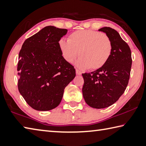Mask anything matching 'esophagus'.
<instances>
[{"mask_svg":"<svg viewBox=\"0 0 146 146\" xmlns=\"http://www.w3.org/2000/svg\"><path fill=\"white\" fill-rule=\"evenodd\" d=\"M76 72L77 75H81V72L78 69H77V68L76 69Z\"/></svg>","mask_w":146,"mask_h":146,"instance_id":"esophagus-1","label":"esophagus"}]
</instances>
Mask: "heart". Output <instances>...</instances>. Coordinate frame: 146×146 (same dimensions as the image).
<instances>
[{
  "instance_id": "heart-1",
  "label": "heart",
  "mask_w": 146,
  "mask_h": 146,
  "mask_svg": "<svg viewBox=\"0 0 146 146\" xmlns=\"http://www.w3.org/2000/svg\"><path fill=\"white\" fill-rule=\"evenodd\" d=\"M60 50L63 58L72 63L81 56L76 64L81 69L97 70L108 62L112 52V42L106 34L91 30H78L72 33L68 40L60 39Z\"/></svg>"
}]
</instances>
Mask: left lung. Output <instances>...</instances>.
<instances>
[{"label": "left lung", "instance_id": "obj_1", "mask_svg": "<svg viewBox=\"0 0 146 146\" xmlns=\"http://www.w3.org/2000/svg\"><path fill=\"white\" fill-rule=\"evenodd\" d=\"M108 35L112 42V52L108 62L99 69L82 74V95L86 103L95 109L114 104L126 88L132 64L130 48L116 30L110 27L98 30Z\"/></svg>", "mask_w": 146, "mask_h": 146}]
</instances>
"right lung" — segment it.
<instances>
[{"instance_id": "1", "label": "right lung", "mask_w": 146, "mask_h": 146, "mask_svg": "<svg viewBox=\"0 0 146 146\" xmlns=\"http://www.w3.org/2000/svg\"><path fill=\"white\" fill-rule=\"evenodd\" d=\"M67 29L48 26L25 40L19 53L18 88L35 110L59 105L65 88L76 76L74 66L63 58L58 42Z\"/></svg>"}]
</instances>
